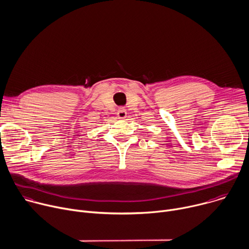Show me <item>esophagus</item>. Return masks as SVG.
Segmentation results:
<instances>
[{
  "label": "esophagus",
  "instance_id": "34e87169",
  "mask_svg": "<svg viewBox=\"0 0 249 249\" xmlns=\"http://www.w3.org/2000/svg\"><path fill=\"white\" fill-rule=\"evenodd\" d=\"M126 111L124 110V108H120L118 113H117V116H118V119L120 120H124L126 118Z\"/></svg>",
  "mask_w": 249,
  "mask_h": 249
}]
</instances>
